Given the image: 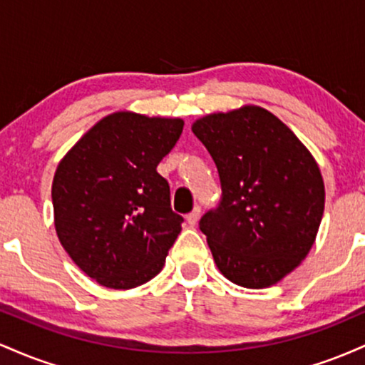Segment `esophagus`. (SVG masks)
Here are the masks:
<instances>
[{"label": "esophagus", "instance_id": "esophagus-1", "mask_svg": "<svg viewBox=\"0 0 365 365\" xmlns=\"http://www.w3.org/2000/svg\"><path fill=\"white\" fill-rule=\"evenodd\" d=\"M200 212H202V209H200V206H195L194 211L188 212V215H187V223L190 225V226H195L197 221H199V217H200Z\"/></svg>", "mask_w": 365, "mask_h": 365}]
</instances>
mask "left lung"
<instances>
[{
    "label": "left lung",
    "instance_id": "obj_1",
    "mask_svg": "<svg viewBox=\"0 0 365 365\" xmlns=\"http://www.w3.org/2000/svg\"><path fill=\"white\" fill-rule=\"evenodd\" d=\"M221 182V200L200 217L216 266L245 288H266L292 273L316 240L324 183L305 145L259 106L197 120Z\"/></svg>",
    "mask_w": 365,
    "mask_h": 365
}]
</instances>
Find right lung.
<instances>
[{
	"mask_svg": "<svg viewBox=\"0 0 365 365\" xmlns=\"http://www.w3.org/2000/svg\"><path fill=\"white\" fill-rule=\"evenodd\" d=\"M180 118L115 113L61 159L53 180L54 226L89 278L115 290L153 279L182 230L156 168L182 135Z\"/></svg>",
	"mask_w": 365,
	"mask_h": 365,
	"instance_id": "add662e5",
	"label": "right lung"
}]
</instances>
